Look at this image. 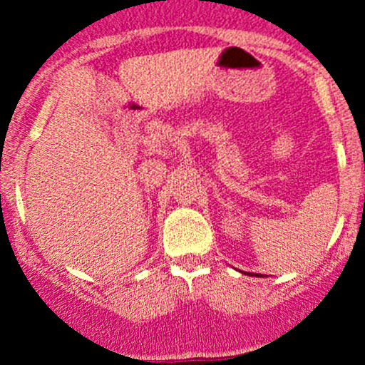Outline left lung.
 <instances>
[{"instance_id":"8db88e82","label":"left lung","mask_w":365,"mask_h":365,"mask_svg":"<svg viewBox=\"0 0 365 365\" xmlns=\"http://www.w3.org/2000/svg\"><path fill=\"white\" fill-rule=\"evenodd\" d=\"M255 276H259V274H255ZM259 277H260V276H259Z\"/></svg>"}]
</instances>
